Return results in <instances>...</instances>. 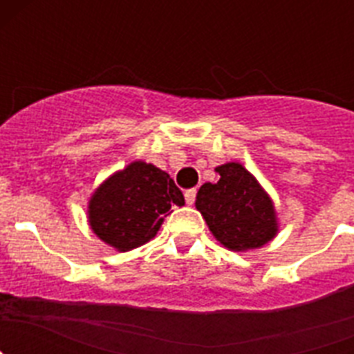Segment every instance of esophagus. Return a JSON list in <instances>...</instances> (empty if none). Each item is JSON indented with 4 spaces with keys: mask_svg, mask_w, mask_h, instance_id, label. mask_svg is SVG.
Listing matches in <instances>:
<instances>
[{
    "mask_svg": "<svg viewBox=\"0 0 354 354\" xmlns=\"http://www.w3.org/2000/svg\"><path fill=\"white\" fill-rule=\"evenodd\" d=\"M184 198H186V204H187V205H193V204H195L196 189H187V192L184 193Z\"/></svg>",
    "mask_w": 354,
    "mask_h": 354,
    "instance_id": "34e87169",
    "label": "esophagus"
}]
</instances>
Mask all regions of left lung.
I'll return each instance as SVG.
<instances>
[{"label":"left lung","instance_id":"8db88e82","mask_svg":"<svg viewBox=\"0 0 354 354\" xmlns=\"http://www.w3.org/2000/svg\"><path fill=\"white\" fill-rule=\"evenodd\" d=\"M220 180L205 183L196 193V209L209 230L232 252L261 248L277 236L274 207L257 179L239 162L216 168Z\"/></svg>","mask_w":354,"mask_h":354}]
</instances>
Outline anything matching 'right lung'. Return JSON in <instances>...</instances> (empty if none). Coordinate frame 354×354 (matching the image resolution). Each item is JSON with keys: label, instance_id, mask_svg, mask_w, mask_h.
Masks as SVG:
<instances>
[{"label": "right lung", "instance_id": "1", "mask_svg": "<svg viewBox=\"0 0 354 354\" xmlns=\"http://www.w3.org/2000/svg\"><path fill=\"white\" fill-rule=\"evenodd\" d=\"M171 205H184V195L170 175L150 162L134 161L97 187L88 221L97 237L118 252H129L158 234Z\"/></svg>", "mask_w": 354, "mask_h": 354}]
</instances>
